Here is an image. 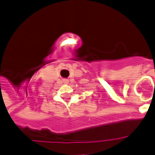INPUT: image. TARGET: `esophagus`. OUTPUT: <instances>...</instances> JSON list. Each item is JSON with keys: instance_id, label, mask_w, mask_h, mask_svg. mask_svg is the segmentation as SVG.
Masks as SVG:
<instances>
[{"instance_id": "esophagus-1", "label": "esophagus", "mask_w": 155, "mask_h": 155, "mask_svg": "<svg viewBox=\"0 0 155 155\" xmlns=\"http://www.w3.org/2000/svg\"><path fill=\"white\" fill-rule=\"evenodd\" d=\"M63 81H64V83H65V84H67L68 82H69V81H68L67 79H64V80H63Z\"/></svg>"}]
</instances>
